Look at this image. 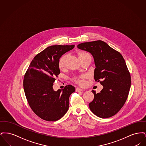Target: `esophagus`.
<instances>
[{
	"instance_id": "34e87169",
	"label": "esophagus",
	"mask_w": 146,
	"mask_h": 146,
	"mask_svg": "<svg viewBox=\"0 0 146 146\" xmlns=\"http://www.w3.org/2000/svg\"><path fill=\"white\" fill-rule=\"evenodd\" d=\"M76 90L77 92H79V91H82L83 90L82 89H81V88H76Z\"/></svg>"
}]
</instances>
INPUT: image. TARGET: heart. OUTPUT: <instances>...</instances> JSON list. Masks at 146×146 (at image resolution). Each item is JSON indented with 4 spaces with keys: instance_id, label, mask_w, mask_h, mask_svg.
I'll use <instances>...</instances> for the list:
<instances>
[{
    "instance_id": "obj_1",
    "label": "heart",
    "mask_w": 146,
    "mask_h": 146,
    "mask_svg": "<svg viewBox=\"0 0 146 146\" xmlns=\"http://www.w3.org/2000/svg\"><path fill=\"white\" fill-rule=\"evenodd\" d=\"M88 54H88L86 52H83V51H79L78 53V56L79 59L80 60L81 58L83 57L84 56H85L86 55ZM66 59V55H63L60 58L59 61H58V67H59L60 69H63L64 67ZM83 78V76H78V77H76L74 79V81L76 82L77 83H78L82 84L84 83Z\"/></svg>"
}]
</instances>
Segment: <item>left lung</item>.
Listing matches in <instances>:
<instances>
[{
    "instance_id": "obj_1",
    "label": "left lung",
    "mask_w": 146,
    "mask_h": 146,
    "mask_svg": "<svg viewBox=\"0 0 146 146\" xmlns=\"http://www.w3.org/2000/svg\"><path fill=\"white\" fill-rule=\"evenodd\" d=\"M78 48L90 52L96 68L94 79L104 88L94 94L89 106L91 111L101 118L111 117L123 107L131 86V76L121 54L102 40L79 44Z\"/></svg>"
}]
</instances>
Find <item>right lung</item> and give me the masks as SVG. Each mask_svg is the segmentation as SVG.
<instances>
[{
	"label": "right lung",
	"instance_id": "add662e5",
	"mask_svg": "<svg viewBox=\"0 0 146 146\" xmlns=\"http://www.w3.org/2000/svg\"><path fill=\"white\" fill-rule=\"evenodd\" d=\"M72 45H52L35 56L23 79V89L32 110L43 120L61 119L69 108V97L75 88L68 85L55 91L53 83L60 73L58 61L61 56L74 48Z\"/></svg>",
	"mask_w": 146,
	"mask_h": 146
}]
</instances>
